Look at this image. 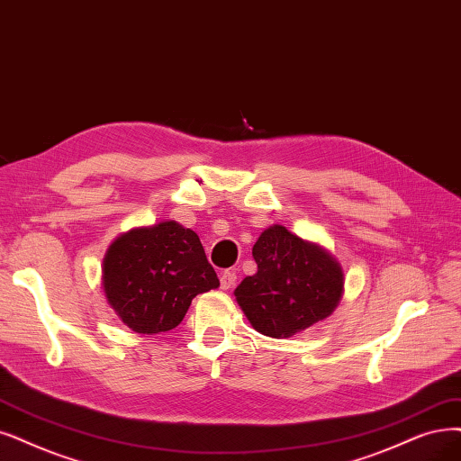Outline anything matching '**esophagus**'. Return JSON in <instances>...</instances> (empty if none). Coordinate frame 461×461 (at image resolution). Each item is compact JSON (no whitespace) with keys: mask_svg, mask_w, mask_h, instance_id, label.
I'll return each mask as SVG.
<instances>
[{"mask_svg":"<svg viewBox=\"0 0 461 461\" xmlns=\"http://www.w3.org/2000/svg\"><path fill=\"white\" fill-rule=\"evenodd\" d=\"M235 279H237V274L233 269L221 271V274H220V288H221V291H228V288H231L235 285Z\"/></svg>","mask_w":461,"mask_h":461,"instance_id":"1","label":"esophagus"}]
</instances>
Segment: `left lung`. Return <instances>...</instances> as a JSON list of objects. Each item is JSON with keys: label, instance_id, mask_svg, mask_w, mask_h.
Returning a JSON list of instances; mask_svg holds the SVG:
<instances>
[{"label": "left lung", "instance_id": "8db88e82", "mask_svg": "<svg viewBox=\"0 0 461 461\" xmlns=\"http://www.w3.org/2000/svg\"><path fill=\"white\" fill-rule=\"evenodd\" d=\"M258 271L235 288V300L254 330L291 338L325 321L344 294V269L325 247L281 224L269 226L252 247Z\"/></svg>", "mask_w": 461, "mask_h": 461}]
</instances>
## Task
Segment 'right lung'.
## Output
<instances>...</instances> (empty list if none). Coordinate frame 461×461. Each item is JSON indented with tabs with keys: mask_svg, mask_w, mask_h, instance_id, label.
<instances>
[{
	"mask_svg": "<svg viewBox=\"0 0 461 461\" xmlns=\"http://www.w3.org/2000/svg\"><path fill=\"white\" fill-rule=\"evenodd\" d=\"M218 286L199 235L175 220L115 237L102 262L108 305L139 334L173 330L197 294Z\"/></svg>",
	"mask_w": 461,
	"mask_h": 461,
	"instance_id": "obj_1",
	"label": "right lung"
}]
</instances>
